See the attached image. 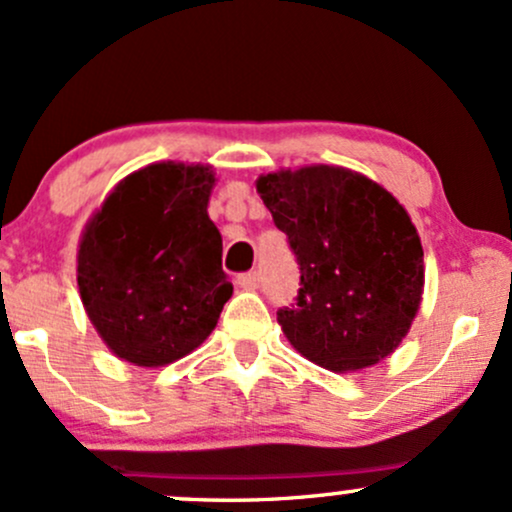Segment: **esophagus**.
<instances>
[{"label":"esophagus","instance_id":"1","mask_svg":"<svg viewBox=\"0 0 512 512\" xmlns=\"http://www.w3.org/2000/svg\"><path fill=\"white\" fill-rule=\"evenodd\" d=\"M238 286L245 291H255L260 286V274L257 272H248V274H240L238 276Z\"/></svg>","mask_w":512,"mask_h":512}]
</instances>
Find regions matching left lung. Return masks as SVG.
Wrapping results in <instances>:
<instances>
[{"instance_id":"1","label":"left lung","mask_w":512,"mask_h":512,"mask_svg":"<svg viewBox=\"0 0 512 512\" xmlns=\"http://www.w3.org/2000/svg\"><path fill=\"white\" fill-rule=\"evenodd\" d=\"M255 187L301 264L296 308L276 313L293 349L332 373L390 356L424 301L407 209L363 173L322 163L264 173Z\"/></svg>"}]
</instances>
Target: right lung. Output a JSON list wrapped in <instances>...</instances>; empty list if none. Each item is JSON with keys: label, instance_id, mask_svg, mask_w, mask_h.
<instances>
[{"label": "right lung", "instance_id": "add662e5", "mask_svg": "<svg viewBox=\"0 0 512 512\" xmlns=\"http://www.w3.org/2000/svg\"><path fill=\"white\" fill-rule=\"evenodd\" d=\"M209 163L158 161L122 178L86 221L76 250L84 310L120 361L161 368L214 332L233 284L209 219Z\"/></svg>", "mask_w": 512, "mask_h": 512}]
</instances>
